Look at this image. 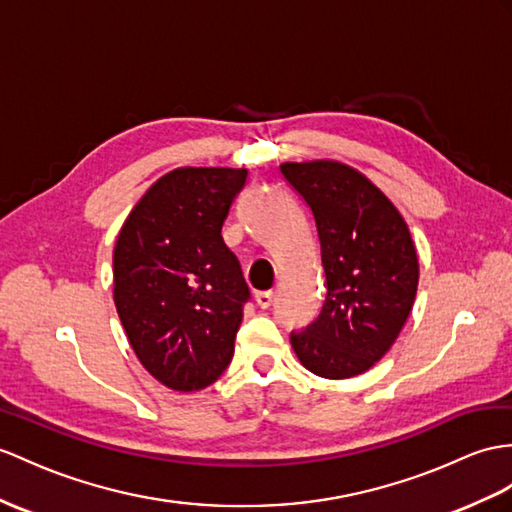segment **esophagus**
Wrapping results in <instances>:
<instances>
[{
  "label": "esophagus",
  "instance_id": "esophagus-1",
  "mask_svg": "<svg viewBox=\"0 0 512 512\" xmlns=\"http://www.w3.org/2000/svg\"><path fill=\"white\" fill-rule=\"evenodd\" d=\"M256 304L260 308H269L273 304V291H260V293H256Z\"/></svg>",
  "mask_w": 512,
  "mask_h": 512
}]
</instances>
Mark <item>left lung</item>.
<instances>
[{
  "mask_svg": "<svg viewBox=\"0 0 512 512\" xmlns=\"http://www.w3.org/2000/svg\"><path fill=\"white\" fill-rule=\"evenodd\" d=\"M317 223L328 295L319 319L291 334L299 363L328 380L354 378L391 350L413 310L419 258L400 210L341 160L282 162Z\"/></svg>",
  "mask_w": 512,
  "mask_h": 512,
  "instance_id": "left-lung-1",
  "label": "left lung"
}]
</instances>
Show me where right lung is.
I'll list each match as a JSON object with an SVG mask.
<instances>
[{"instance_id":"add662e5","label":"right lung","mask_w":512,"mask_h":512,"mask_svg":"<svg viewBox=\"0 0 512 512\" xmlns=\"http://www.w3.org/2000/svg\"><path fill=\"white\" fill-rule=\"evenodd\" d=\"M247 169L178 167L134 204L112 252V299L130 347L171 391L213 384L234 354L249 289L221 226Z\"/></svg>"}]
</instances>
